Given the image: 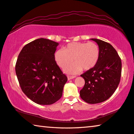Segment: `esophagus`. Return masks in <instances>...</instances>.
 Listing matches in <instances>:
<instances>
[{
	"label": "esophagus",
	"mask_w": 134,
	"mask_h": 134,
	"mask_svg": "<svg viewBox=\"0 0 134 134\" xmlns=\"http://www.w3.org/2000/svg\"><path fill=\"white\" fill-rule=\"evenodd\" d=\"M76 76H68L67 77H68V80H70L71 79L73 78H75Z\"/></svg>",
	"instance_id": "obj_1"
}]
</instances>
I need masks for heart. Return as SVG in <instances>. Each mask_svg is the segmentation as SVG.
Segmentation results:
<instances>
[{
  "label": "heart",
  "instance_id": "b5f03b06",
  "mask_svg": "<svg viewBox=\"0 0 134 134\" xmlns=\"http://www.w3.org/2000/svg\"><path fill=\"white\" fill-rule=\"evenodd\" d=\"M99 57V47L94 42H72L64 47L63 51L58 50L55 53L56 63L62 69L73 61V64L65 69L68 73L92 69L98 63Z\"/></svg>",
  "mask_w": 134,
  "mask_h": 134
}]
</instances>
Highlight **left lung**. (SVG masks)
Wrapping results in <instances>:
<instances>
[{
  "label": "left lung",
  "mask_w": 134,
  "mask_h": 134,
  "mask_svg": "<svg viewBox=\"0 0 134 134\" xmlns=\"http://www.w3.org/2000/svg\"><path fill=\"white\" fill-rule=\"evenodd\" d=\"M91 40L99 46L100 57L94 67L81 75L85 80V85L80 91V96L87 103L95 104L108 99L118 87L121 61L110 44L101 40Z\"/></svg>",
  "instance_id": "8db88e82"
}]
</instances>
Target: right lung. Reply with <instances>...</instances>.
<instances>
[{
    "label": "right lung",
    "instance_id": "1",
    "mask_svg": "<svg viewBox=\"0 0 134 134\" xmlns=\"http://www.w3.org/2000/svg\"><path fill=\"white\" fill-rule=\"evenodd\" d=\"M58 43L45 38L30 42L23 47L15 64L21 90L40 105H51L62 97L67 77L55 60Z\"/></svg>",
    "mask_w": 134,
    "mask_h": 134
}]
</instances>
